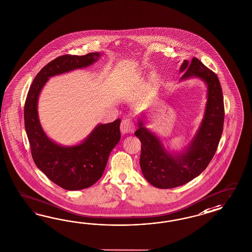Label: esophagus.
I'll return each mask as SVG.
<instances>
[{
  "mask_svg": "<svg viewBox=\"0 0 252 252\" xmlns=\"http://www.w3.org/2000/svg\"><path fill=\"white\" fill-rule=\"evenodd\" d=\"M134 130V125L131 122V120L129 119H125L123 120L122 123H121V131L123 134H127V133H130Z\"/></svg>",
  "mask_w": 252,
  "mask_h": 252,
  "instance_id": "obj_1",
  "label": "esophagus"
}]
</instances>
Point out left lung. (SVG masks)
Instances as JSON below:
<instances>
[{"label":"left lung","mask_w":252,"mask_h":252,"mask_svg":"<svg viewBox=\"0 0 252 252\" xmlns=\"http://www.w3.org/2000/svg\"><path fill=\"white\" fill-rule=\"evenodd\" d=\"M180 81L198 78L207 87V101L201 124L187 147L169 151L161 139L145 126L146 116L138 117L139 129L134 132L141 143L140 165L145 180L158 189L184 185L198 177L216 154L223 132V99L222 87L216 73L197 58L180 65Z\"/></svg>","instance_id":"obj_1"}]
</instances>
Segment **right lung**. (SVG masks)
<instances>
[{
	"instance_id": "obj_1",
	"label": "right lung",
	"mask_w": 252,
	"mask_h": 252,
	"mask_svg": "<svg viewBox=\"0 0 252 252\" xmlns=\"http://www.w3.org/2000/svg\"><path fill=\"white\" fill-rule=\"evenodd\" d=\"M100 55L99 52L63 55L51 61L33 80L25 104V128L34 162L52 182L67 190L87 189L100 179L110 152L121 140V120L97 124L80 144L63 145L50 139L42 129L37 111L38 96L51 77L87 68L96 63Z\"/></svg>"
}]
</instances>
